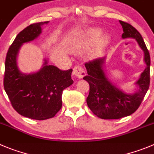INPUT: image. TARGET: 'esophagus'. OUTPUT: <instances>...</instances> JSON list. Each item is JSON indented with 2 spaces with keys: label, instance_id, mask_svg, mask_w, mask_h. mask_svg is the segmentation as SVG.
Returning <instances> with one entry per match:
<instances>
[{
  "label": "esophagus",
  "instance_id": "34e87169",
  "mask_svg": "<svg viewBox=\"0 0 154 154\" xmlns=\"http://www.w3.org/2000/svg\"><path fill=\"white\" fill-rule=\"evenodd\" d=\"M73 74H74V76H75L77 78L81 79L85 76V71L84 70L83 67H80V66L79 65H77L74 67Z\"/></svg>",
  "mask_w": 154,
  "mask_h": 154
}]
</instances>
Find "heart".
Returning <instances> with one entry per match:
<instances>
[{
	"instance_id": "b5f03b06",
	"label": "heart",
	"mask_w": 154,
	"mask_h": 154,
	"mask_svg": "<svg viewBox=\"0 0 154 154\" xmlns=\"http://www.w3.org/2000/svg\"><path fill=\"white\" fill-rule=\"evenodd\" d=\"M101 32H102V30L100 29H97V28H93V29H90L87 31V44H93L95 42L97 41V39L99 38V37L101 35ZM108 40H109V37L107 35H104V36L102 37L100 40V44L102 45H104L107 43ZM79 50H84V48H82L81 49H79Z\"/></svg>"
}]
</instances>
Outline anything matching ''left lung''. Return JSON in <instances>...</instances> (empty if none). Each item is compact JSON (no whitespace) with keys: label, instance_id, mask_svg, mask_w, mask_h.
Returning a JSON list of instances; mask_svg holds the SVG:
<instances>
[{"label":"left lung","instance_id":"obj_1","mask_svg":"<svg viewBox=\"0 0 154 154\" xmlns=\"http://www.w3.org/2000/svg\"><path fill=\"white\" fill-rule=\"evenodd\" d=\"M123 29L122 38H134L143 52L144 69L135 82L136 92L127 93L117 87L105 70L106 57L86 63L87 75L84 77L90 84L87 103L95 116L103 119H119L128 116L138 109L150 85V57L141 35L129 23L120 21Z\"/></svg>","mask_w":154,"mask_h":154}]
</instances>
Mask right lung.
Returning a JSON list of instances; mask_svg holds the SVG:
<instances>
[{"mask_svg":"<svg viewBox=\"0 0 154 154\" xmlns=\"http://www.w3.org/2000/svg\"><path fill=\"white\" fill-rule=\"evenodd\" d=\"M46 22L31 24L20 32L6 56L4 87L14 109L24 117L45 120L54 117L61 109L62 92L73 84L72 69L61 70L48 65V60L36 72L25 74L17 65V56L24 43L38 38L42 26Z\"/></svg>","mask_w":154,"mask_h":154,"instance_id":"1","label":"right lung"}]
</instances>
